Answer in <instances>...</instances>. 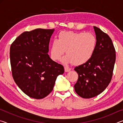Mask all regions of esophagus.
<instances>
[{
	"label": "esophagus",
	"mask_w": 123,
	"mask_h": 123,
	"mask_svg": "<svg viewBox=\"0 0 123 123\" xmlns=\"http://www.w3.org/2000/svg\"><path fill=\"white\" fill-rule=\"evenodd\" d=\"M71 70V68L68 67H64V70L66 72H68Z\"/></svg>",
	"instance_id": "34e87169"
}]
</instances>
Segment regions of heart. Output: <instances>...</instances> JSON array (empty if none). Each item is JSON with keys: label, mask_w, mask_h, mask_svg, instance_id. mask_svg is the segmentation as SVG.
<instances>
[{"label": "heart", "mask_w": 123, "mask_h": 123, "mask_svg": "<svg viewBox=\"0 0 123 123\" xmlns=\"http://www.w3.org/2000/svg\"><path fill=\"white\" fill-rule=\"evenodd\" d=\"M97 44L96 37L92 33L64 31L59 34V39L52 42L51 57L54 60H59L66 50L67 55L62 59L63 63L82 64L92 57Z\"/></svg>", "instance_id": "1"}]
</instances>
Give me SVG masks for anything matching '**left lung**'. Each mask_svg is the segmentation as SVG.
Segmentation results:
<instances>
[{
    "label": "left lung",
    "mask_w": 123,
    "mask_h": 123,
    "mask_svg": "<svg viewBox=\"0 0 123 123\" xmlns=\"http://www.w3.org/2000/svg\"><path fill=\"white\" fill-rule=\"evenodd\" d=\"M93 28L97 40L94 53L89 61L74 68L79 76L75 91L85 99L97 96L105 90L111 80L116 61L111 38L99 28Z\"/></svg>",
    "instance_id": "1"
}]
</instances>
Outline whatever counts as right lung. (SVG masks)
Here are the masks:
<instances>
[{"label": "right lung", "mask_w": 123, "mask_h": 123, "mask_svg": "<svg viewBox=\"0 0 123 123\" xmlns=\"http://www.w3.org/2000/svg\"><path fill=\"white\" fill-rule=\"evenodd\" d=\"M54 29H36L20 34L10 47L12 76L25 94L43 99L53 91L64 67L52 60L48 53Z\"/></svg>", "instance_id": "obj_1"}]
</instances>
